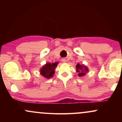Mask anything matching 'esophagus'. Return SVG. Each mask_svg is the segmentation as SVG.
Instances as JSON below:
<instances>
[{
    "label": "esophagus",
    "instance_id": "obj_1",
    "mask_svg": "<svg viewBox=\"0 0 122 122\" xmlns=\"http://www.w3.org/2000/svg\"><path fill=\"white\" fill-rule=\"evenodd\" d=\"M62 62L65 63V62H66V60L65 58H62Z\"/></svg>",
    "mask_w": 122,
    "mask_h": 122
}]
</instances>
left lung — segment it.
<instances>
[{
    "label": "left lung",
    "instance_id": "left-lung-1",
    "mask_svg": "<svg viewBox=\"0 0 122 122\" xmlns=\"http://www.w3.org/2000/svg\"><path fill=\"white\" fill-rule=\"evenodd\" d=\"M76 72L78 73V76L79 77L84 76L89 71L88 67L84 64H77L76 66Z\"/></svg>",
    "mask_w": 122,
    "mask_h": 122
}]
</instances>
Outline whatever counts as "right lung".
Segmentation results:
<instances>
[{"label": "right lung", "instance_id": "1", "mask_svg": "<svg viewBox=\"0 0 122 122\" xmlns=\"http://www.w3.org/2000/svg\"><path fill=\"white\" fill-rule=\"evenodd\" d=\"M58 64V62L51 63V64L47 62L46 64L43 65L40 69V72L41 75L46 79H50V77H52L54 74L55 73L56 68Z\"/></svg>", "mask_w": 122, "mask_h": 122}]
</instances>
